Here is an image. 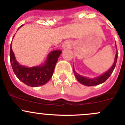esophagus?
Segmentation results:
<instances>
[{"label":"esophagus","mask_w":125,"mask_h":125,"mask_svg":"<svg viewBox=\"0 0 125 125\" xmlns=\"http://www.w3.org/2000/svg\"><path fill=\"white\" fill-rule=\"evenodd\" d=\"M71 46V43L70 41H65L62 45V48L63 49H67L70 48Z\"/></svg>","instance_id":"34e87169"}]
</instances>
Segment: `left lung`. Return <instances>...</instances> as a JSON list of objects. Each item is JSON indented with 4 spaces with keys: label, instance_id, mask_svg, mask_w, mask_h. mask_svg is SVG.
Segmentation results:
<instances>
[{
    "label": "left lung",
    "instance_id": "obj_1",
    "mask_svg": "<svg viewBox=\"0 0 125 125\" xmlns=\"http://www.w3.org/2000/svg\"><path fill=\"white\" fill-rule=\"evenodd\" d=\"M116 50L117 51H116V54L115 56L114 62L113 65H112V66H111L107 71H106V72L103 73L102 74L97 76V77H93V78H90V77H85V76H81V75H80L79 74H78L77 73H76V71H75V70L73 66V68L74 74L75 77L77 79L78 82H80L81 84H83L85 86H95L97 85H100L101 84V83L104 82L105 81L110 77V76L112 74V72H113L114 70L115 67L116 63H117V57H118L117 47H116Z\"/></svg>",
    "mask_w": 125,
    "mask_h": 125
}]
</instances>
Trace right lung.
I'll return each mask as SVG.
<instances>
[{"label": "right lung", "mask_w": 125, "mask_h": 125, "mask_svg": "<svg viewBox=\"0 0 125 125\" xmlns=\"http://www.w3.org/2000/svg\"><path fill=\"white\" fill-rule=\"evenodd\" d=\"M23 25L19 27H21ZM14 35L13 36L14 38ZM10 46V63L16 77L21 82L30 87H37L46 84L52 76L58 58L62 54V51L54 50L47 56L43 63L32 67L22 65L16 59L14 54Z\"/></svg>", "instance_id": "add662e5"}]
</instances>
